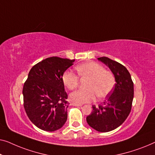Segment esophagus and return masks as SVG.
Instances as JSON below:
<instances>
[{
  "instance_id": "34e87169",
  "label": "esophagus",
  "mask_w": 155,
  "mask_h": 155,
  "mask_svg": "<svg viewBox=\"0 0 155 155\" xmlns=\"http://www.w3.org/2000/svg\"><path fill=\"white\" fill-rule=\"evenodd\" d=\"M71 105H74V106H77V107H80V106H82L81 104H78V103H75V102H72L71 103Z\"/></svg>"
}]
</instances>
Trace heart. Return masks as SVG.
<instances>
[{"label":"heart","mask_w":155,"mask_h":155,"mask_svg":"<svg viewBox=\"0 0 155 155\" xmlns=\"http://www.w3.org/2000/svg\"><path fill=\"white\" fill-rule=\"evenodd\" d=\"M78 74L82 79H88L87 90H77L69 95V99L78 104L90 102L95 98H104L112 92L115 84V78L110 71L105 70L101 64L95 62H86L76 67ZM62 81L69 90L76 88L79 78L71 71H65L62 75Z\"/></svg>","instance_id":"1"}]
</instances>
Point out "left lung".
Here are the masks:
<instances>
[{
    "instance_id": "8db88e82",
    "label": "left lung",
    "mask_w": 155,
    "mask_h": 155,
    "mask_svg": "<svg viewBox=\"0 0 155 155\" xmlns=\"http://www.w3.org/2000/svg\"><path fill=\"white\" fill-rule=\"evenodd\" d=\"M97 60L110 69L116 84L102 104L93 106L92 112L86 117V121L97 131L108 132L121 126L129 115L134 99V83L124 65L107 57Z\"/></svg>"
}]
</instances>
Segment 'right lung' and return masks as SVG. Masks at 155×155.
Returning a JSON list of instances; mask_svg holds the SVG:
<instances>
[{
  "mask_svg": "<svg viewBox=\"0 0 155 155\" xmlns=\"http://www.w3.org/2000/svg\"><path fill=\"white\" fill-rule=\"evenodd\" d=\"M75 60L51 57L35 64L23 86L24 107L35 126L46 131L62 128L67 119V94L62 75Z\"/></svg>",
  "mask_w": 155,
  "mask_h": 155,
  "instance_id": "add662e5",
  "label": "right lung"
}]
</instances>
